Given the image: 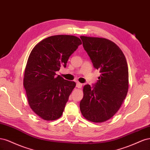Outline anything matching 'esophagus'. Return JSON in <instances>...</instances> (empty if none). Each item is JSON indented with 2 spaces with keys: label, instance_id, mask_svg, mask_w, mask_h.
<instances>
[{
  "label": "esophagus",
  "instance_id": "34e87169",
  "mask_svg": "<svg viewBox=\"0 0 150 150\" xmlns=\"http://www.w3.org/2000/svg\"><path fill=\"white\" fill-rule=\"evenodd\" d=\"M82 86H83V84L80 83H79V82L76 83V87L78 88H82Z\"/></svg>",
  "mask_w": 150,
  "mask_h": 150
}]
</instances>
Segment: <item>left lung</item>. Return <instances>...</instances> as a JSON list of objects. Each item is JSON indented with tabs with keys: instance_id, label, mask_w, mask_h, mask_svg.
Listing matches in <instances>:
<instances>
[{
	"instance_id": "obj_1",
	"label": "left lung",
	"mask_w": 150,
	"mask_h": 150,
	"mask_svg": "<svg viewBox=\"0 0 150 150\" xmlns=\"http://www.w3.org/2000/svg\"><path fill=\"white\" fill-rule=\"evenodd\" d=\"M80 38L94 67L101 73L93 87L84 86L80 110L86 120L104 122L120 110L128 93V64L123 52L111 40L86 36Z\"/></svg>"
}]
</instances>
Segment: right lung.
Here are the masks:
<instances>
[{
  "label": "right lung",
  "instance_id": "1",
  "mask_svg": "<svg viewBox=\"0 0 150 150\" xmlns=\"http://www.w3.org/2000/svg\"><path fill=\"white\" fill-rule=\"evenodd\" d=\"M82 42L76 36H50L36 44L29 56L24 71V86L30 108L47 121L62 116L76 83L64 79L56 72L66 67L68 59Z\"/></svg>",
  "mask_w": 150,
  "mask_h": 150
}]
</instances>
